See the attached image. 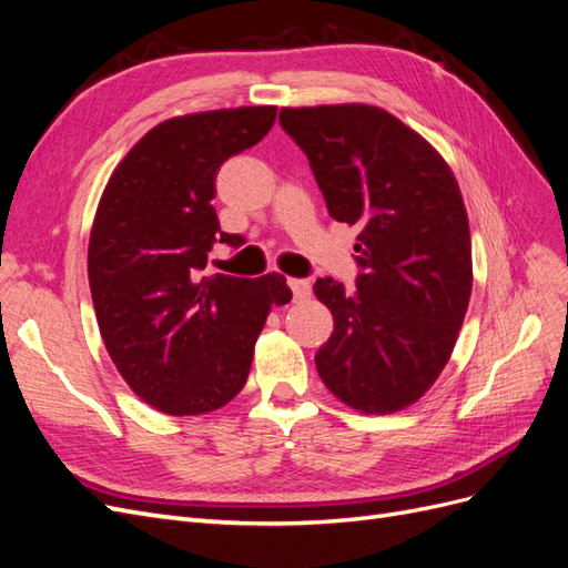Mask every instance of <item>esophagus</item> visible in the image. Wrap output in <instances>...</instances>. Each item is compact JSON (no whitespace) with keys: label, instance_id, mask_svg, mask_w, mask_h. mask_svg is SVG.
Returning a JSON list of instances; mask_svg holds the SVG:
<instances>
[{"label":"esophagus","instance_id":"esophagus-1","mask_svg":"<svg viewBox=\"0 0 568 568\" xmlns=\"http://www.w3.org/2000/svg\"><path fill=\"white\" fill-rule=\"evenodd\" d=\"M288 288L291 291H294V298L296 301H301V298H307V296H311V282H307V280H288Z\"/></svg>","mask_w":568,"mask_h":568}]
</instances>
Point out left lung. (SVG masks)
<instances>
[{
  "instance_id": "1",
  "label": "left lung",
  "mask_w": 568,
  "mask_h": 568,
  "mask_svg": "<svg viewBox=\"0 0 568 568\" xmlns=\"http://www.w3.org/2000/svg\"><path fill=\"white\" fill-rule=\"evenodd\" d=\"M326 211L355 225V288L315 296L334 315L317 351L324 386L365 415L417 403L448 365L471 296V234L450 165L419 132L369 104L282 109Z\"/></svg>"
}]
</instances>
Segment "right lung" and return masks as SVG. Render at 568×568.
I'll return each instance as SVG.
<instances>
[{
  "label": "right lung",
  "mask_w": 568,
  "mask_h": 568,
  "mask_svg": "<svg viewBox=\"0 0 568 568\" xmlns=\"http://www.w3.org/2000/svg\"><path fill=\"white\" fill-rule=\"evenodd\" d=\"M274 118L277 106L168 118L128 151L99 199L88 251L99 332L128 386L165 415L227 405L270 311L291 301L277 272L201 277L217 242L244 244L220 230L217 170L261 142Z\"/></svg>",
  "instance_id": "1"
}]
</instances>
